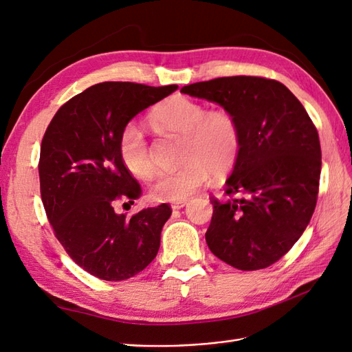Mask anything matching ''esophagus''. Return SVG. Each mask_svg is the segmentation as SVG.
<instances>
[{"label":"esophagus","instance_id":"34e87169","mask_svg":"<svg viewBox=\"0 0 352 352\" xmlns=\"http://www.w3.org/2000/svg\"><path fill=\"white\" fill-rule=\"evenodd\" d=\"M187 204H189V201H178V202H173V204H170V207H173L174 210H179V208L186 207Z\"/></svg>","mask_w":352,"mask_h":352}]
</instances>
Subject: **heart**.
Returning a JSON list of instances; mask_svg holds the SVG:
<instances>
[{
	"mask_svg": "<svg viewBox=\"0 0 352 352\" xmlns=\"http://www.w3.org/2000/svg\"><path fill=\"white\" fill-rule=\"evenodd\" d=\"M154 124L183 135L182 157L186 160L175 170L159 173L150 187L156 201L178 202L190 198L210 178L223 175L234 168L240 154V127L231 112L207 111L189 97L175 96L151 113ZM122 165L136 178H150L154 162L142 129L129 122L118 142Z\"/></svg>",
	"mask_w": 352,
	"mask_h": 352,
	"instance_id": "obj_1",
	"label": "heart"
}]
</instances>
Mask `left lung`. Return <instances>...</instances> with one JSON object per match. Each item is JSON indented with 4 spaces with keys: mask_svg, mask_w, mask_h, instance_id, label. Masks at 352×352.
Segmentation results:
<instances>
[{
    "mask_svg": "<svg viewBox=\"0 0 352 352\" xmlns=\"http://www.w3.org/2000/svg\"><path fill=\"white\" fill-rule=\"evenodd\" d=\"M182 93L217 103L240 127V154L226 179V201L213 199L210 250L252 272L279 261L305 232L321 175L316 127L283 84L258 76L196 82Z\"/></svg>",
    "mask_w": 352,
    "mask_h": 352,
    "instance_id": "left-lung-1",
    "label": "left lung"
}]
</instances>
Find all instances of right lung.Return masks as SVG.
<instances>
[{
    "instance_id": "1",
    "label": "right lung",
    "mask_w": 352,
    "mask_h": 352,
    "mask_svg": "<svg viewBox=\"0 0 352 352\" xmlns=\"http://www.w3.org/2000/svg\"><path fill=\"white\" fill-rule=\"evenodd\" d=\"M175 89L96 84L64 103L46 129L38 175L47 219L69 256L102 280L130 279L159 252L173 210L162 204L132 217L117 213L118 201L133 204L142 193L122 165L118 142L130 120Z\"/></svg>"
}]
</instances>
